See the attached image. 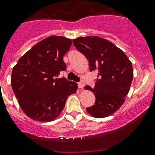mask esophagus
<instances>
[{
	"label": "esophagus",
	"instance_id": "34e87169",
	"mask_svg": "<svg viewBox=\"0 0 155 155\" xmlns=\"http://www.w3.org/2000/svg\"><path fill=\"white\" fill-rule=\"evenodd\" d=\"M85 86V84L84 81H81V82L78 83V87L80 88V89H83V88Z\"/></svg>",
	"mask_w": 155,
	"mask_h": 155
}]
</instances>
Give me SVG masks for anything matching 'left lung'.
<instances>
[{
  "label": "left lung",
  "instance_id": "8db88e82",
  "mask_svg": "<svg viewBox=\"0 0 155 155\" xmlns=\"http://www.w3.org/2000/svg\"><path fill=\"white\" fill-rule=\"evenodd\" d=\"M73 44L89 61L90 71H97L94 88L86 86L95 96V103L86 108L89 114L102 118L120 109L129 93L133 79L131 62L114 44L97 36L79 37Z\"/></svg>",
  "mask_w": 155,
  "mask_h": 155
}]
</instances>
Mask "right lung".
<instances>
[{
    "label": "right lung",
    "mask_w": 155,
    "mask_h": 155,
    "mask_svg": "<svg viewBox=\"0 0 155 155\" xmlns=\"http://www.w3.org/2000/svg\"><path fill=\"white\" fill-rule=\"evenodd\" d=\"M71 40L49 36L40 41L18 60L11 76L12 90L24 112L31 119L50 122L61 114L67 97L78 84L58 78L66 69L64 56Z\"/></svg>",
    "instance_id": "1"
}]
</instances>
